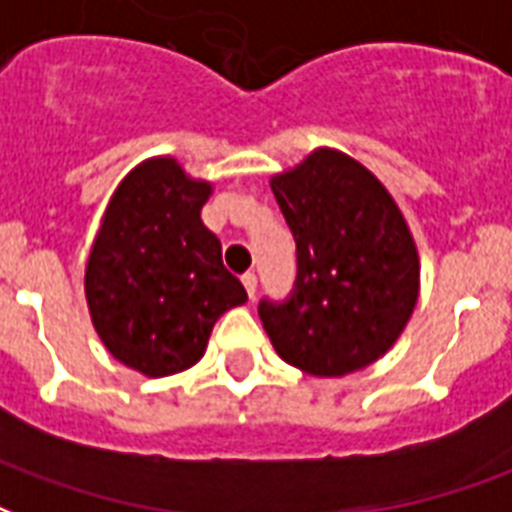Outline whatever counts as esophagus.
I'll return each mask as SVG.
<instances>
[{
  "label": "esophagus",
  "instance_id": "obj_1",
  "mask_svg": "<svg viewBox=\"0 0 512 512\" xmlns=\"http://www.w3.org/2000/svg\"><path fill=\"white\" fill-rule=\"evenodd\" d=\"M241 282H244V287H246V295H249V298H255V293H257V276L252 274V271H249V274L241 276Z\"/></svg>",
  "mask_w": 512,
  "mask_h": 512
}]
</instances>
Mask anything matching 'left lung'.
Segmentation results:
<instances>
[{
	"label": "left lung",
	"mask_w": 512,
	"mask_h": 512,
	"mask_svg": "<svg viewBox=\"0 0 512 512\" xmlns=\"http://www.w3.org/2000/svg\"><path fill=\"white\" fill-rule=\"evenodd\" d=\"M295 238V285L257 314L279 358L314 377L358 372L391 350L418 304L420 263L388 189L361 162L317 149L271 179Z\"/></svg>",
	"instance_id": "8db88e82"
}]
</instances>
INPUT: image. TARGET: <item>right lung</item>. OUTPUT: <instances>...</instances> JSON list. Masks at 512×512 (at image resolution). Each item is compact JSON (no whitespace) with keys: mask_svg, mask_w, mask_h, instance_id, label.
Masks as SVG:
<instances>
[{"mask_svg":"<svg viewBox=\"0 0 512 512\" xmlns=\"http://www.w3.org/2000/svg\"><path fill=\"white\" fill-rule=\"evenodd\" d=\"M208 195L211 184L189 179L176 160L143 162L113 192L94 238L92 323L113 358L146 377L195 366L214 323L246 301L200 219Z\"/></svg>","mask_w":512,"mask_h":512,"instance_id":"1","label":"right lung"}]
</instances>
